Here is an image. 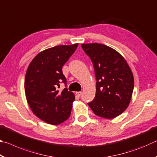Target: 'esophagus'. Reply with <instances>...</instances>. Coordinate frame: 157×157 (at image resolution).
<instances>
[{
	"mask_svg": "<svg viewBox=\"0 0 157 157\" xmlns=\"http://www.w3.org/2000/svg\"><path fill=\"white\" fill-rule=\"evenodd\" d=\"M82 93L81 91H77V92L75 93L76 95H77V96H78V97L80 96V95H82Z\"/></svg>",
	"mask_w": 157,
	"mask_h": 157,
	"instance_id": "1",
	"label": "esophagus"
}]
</instances>
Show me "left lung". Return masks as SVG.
<instances>
[{
    "label": "left lung",
    "mask_w": 157,
    "mask_h": 157,
    "mask_svg": "<svg viewBox=\"0 0 157 157\" xmlns=\"http://www.w3.org/2000/svg\"><path fill=\"white\" fill-rule=\"evenodd\" d=\"M82 48L94 63L97 80L95 98L88 105L95 115L116 118L131 100L134 86L131 68L120 53L106 45L83 44Z\"/></svg>",
    "instance_id": "1"
}]
</instances>
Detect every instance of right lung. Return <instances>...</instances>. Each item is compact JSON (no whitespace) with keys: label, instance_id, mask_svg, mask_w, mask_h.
<instances>
[{"label":"right lung","instance_id":"obj_1","mask_svg":"<svg viewBox=\"0 0 157 157\" xmlns=\"http://www.w3.org/2000/svg\"><path fill=\"white\" fill-rule=\"evenodd\" d=\"M78 44L62 45L44 50L32 60L25 77L26 99L32 111L48 124L57 125L70 117L75 95L65 88L59 92L61 82L66 84L62 68Z\"/></svg>","mask_w":157,"mask_h":157}]
</instances>
